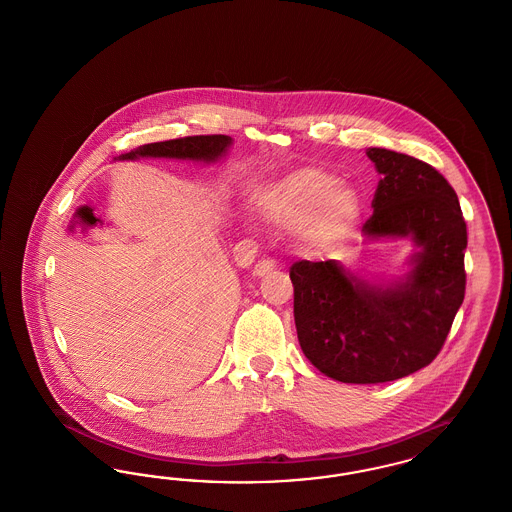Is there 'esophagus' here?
<instances>
[{
  "label": "esophagus",
  "mask_w": 512,
  "mask_h": 512,
  "mask_svg": "<svg viewBox=\"0 0 512 512\" xmlns=\"http://www.w3.org/2000/svg\"><path fill=\"white\" fill-rule=\"evenodd\" d=\"M274 268H276L274 261L263 259V261H259V263L255 265V268H253V276H255V278H263V276L270 274Z\"/></svg>",
  "instance_id": "34e87169"
}]
</instances>
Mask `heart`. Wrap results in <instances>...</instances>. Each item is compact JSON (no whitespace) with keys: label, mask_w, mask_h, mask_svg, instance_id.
<instances>
[{"label":"heart","mask_w":512,"mask_h":512,"mask_svg":"<svg viewBox=\"0 0 512 512\" xmlns=\"http://www.w3.org/2000/svg\"><path fill=\"white\" fill-rule=\"evenodd\" d=\"M261 215L276 226L301 222L299 236L311 247L338 244L361 217V195L330 172L305 167L286 174L259 197Z\"/></svg>","instance_id":"b5f03b06"}]
</instances>
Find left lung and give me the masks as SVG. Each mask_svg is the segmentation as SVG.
I'll use <instances>...</instances> for the list:
<instances>
[{
  "mask_svg": "<svg viewBox=\"0 0 512 512\" xmlns=\"http://www.w3.org/2000/svg\"><path fill=\"white\" fill-rule=\"evenodd\" d=\"M380 174L366 242L411 240L407 272L365 278L340 261L290 270L293 317L305 357L343 384H380L430 365L463 305L466 222L459 197L428 163L368 147Z\"/></svg>",
  "mask_w": 512,
  "mask_h": 512,
  "instance_id": "obj_1",
  "label": "left lung"
}]
</instances>
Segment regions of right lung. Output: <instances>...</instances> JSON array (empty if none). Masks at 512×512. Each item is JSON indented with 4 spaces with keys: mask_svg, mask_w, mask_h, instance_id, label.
<instances>
[{
    "mask_svg": "<svg viewBox=\"0 0 512 512\" xmlns=\"http://www.w3.org/2000/svg\"><path fill=\"white\" fill-rule=\"evenodd\" d=\"M234 140L230 136H190L167 140L157 144H146L138 149H132L124 155H119V161H134L140 157H153V159H180V161H195V163H219L226 157L228 149Z\"/></svg>",
    "mask_w": 512,
    "mask_h": 512,
    "instance_id": "1",
    "label": "right lung"
}]
</instances>
